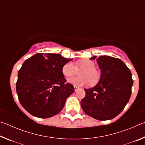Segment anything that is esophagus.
<instances>
[{
    "label": "esophagus",
    "mask_w": 145,
    "mask_h": 145,
    "mask_svg": "<svg viewBox=\"0 0 145 145\" xmlns=\"http://www.w3.org/2000/svg\"><path fill=\"white\" fill-rule=\"evenodd\" d=\"M79 89V87H77V86H74V89H75V91H77Z\"/></svg>",
    "instance_id": "esophagus-1"
}]
</instances>
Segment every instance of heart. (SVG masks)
I'll return each mask as SVG.
<instances>
[{"label": "heart", "mask_w": 145, "mask_h": 145, "mask_svg": "<svg viewBox=\"0 0 145 145\" xmlns=\"http://www.w3.org/2000/svg\"><path fill=\"white\" fill-rule=\"evenodd\" d=\"M76 67L72 63H67L63 67L62 72L65 77H73L77 73V69L84 70L80 73V77H73L68 79V82L74 86H93L98 83L100 80V73L95 70L96 67L93 61L88 59L77 61L75 63Z\"/></svg>", "instance_id": "heart-1"}]
</instances>
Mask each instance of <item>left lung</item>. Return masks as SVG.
Returning a JSON list of instances; mask_svg holds the SVG:
<instances>
[{
    "label": "left lung",
    "mask_w": 145,
    "mask_h": 145,
    "mask_svg": "<svg viewBox=\"0 0 145 145\" xmlns=\"http://www.w3.org/2000/svg\"><path fill=\"white\" fill-rule=\"evenodd\" d=\"M101 70L99 82L84 89L85 97L80 105L88 116L99 120H111L125 107L131 97L133 80L132 73L120 59L108 56H93Z\"/></svg>",
    "instance_id": "8db88e82"
}]
</instances>
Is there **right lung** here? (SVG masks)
<instances>
[{
    "mask_svg": "<svg viewBox=\"0 0 145 145\" xmlns=\"http://www.w3.org/2000/svg\"><path fill=\"white\" fill-rule=\"evenodd\" d=\"M72 60L58 54L38 53L25 61L18 73L16 90L27 111L48 118L63 109L74 88L66 83L62 68Z\"/></svg>",
    "mask_w": 145,
    "mask_h": 145,
    "instance_id": "right-lung-1",
    "label": "right lung"
}]
</instances>
